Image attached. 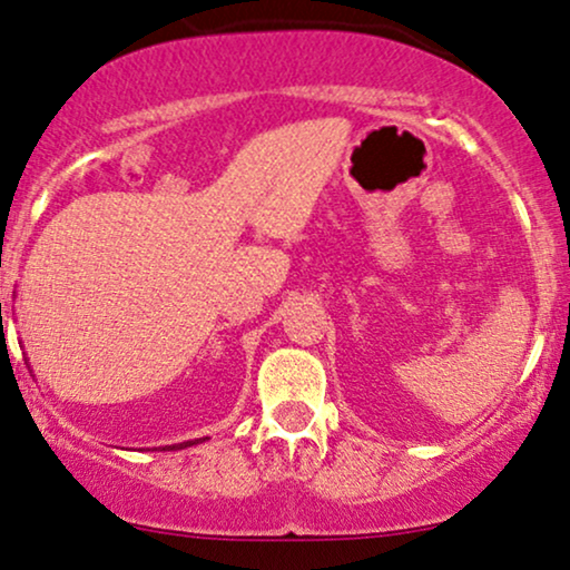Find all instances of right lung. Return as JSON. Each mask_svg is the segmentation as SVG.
<instances>
[{
    "label": "right lung",
    "instance_id": "right-lung-1",
    "mask_svg": "<svg viewBox=\"0 0 570 570\" xmlns=\"http://www.w3.org/2000/svg\"><path fill=\"white\" fill-rule=\"evenodd\" d=\"M208 436H204V439H190V442H180V444H170V446H159V449H167V452H170V449H186V446H194V444H202V442H206Z\"/></svg>",
    "mask_w": 570,
    "mask_h": 570
}]
</instances>
